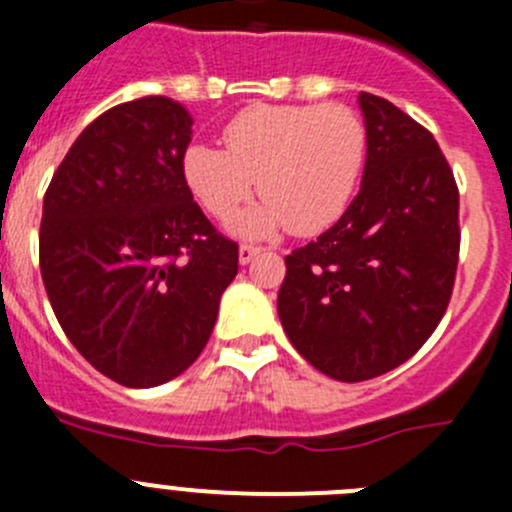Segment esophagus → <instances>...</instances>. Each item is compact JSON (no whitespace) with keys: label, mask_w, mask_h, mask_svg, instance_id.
Returning a JSON list of instances; mask_svg holds the SVG:
<instances>
[{"label":"esophagus","mask_w":512,"mask_h":512,"mask_svg":"<svg viewBox=\"0 0 512 512\" xmlns=\"http://www.w3.org/2000/svg\"><path fill=\"white\" fill-rule=\"evenodd\" d=\"M259 253H261L259 246H248V243H243V246L238 248V261H241V264L246 266V264H251V261L256 259Z\"/></svg>","instance_id":"obj_1"}]
</instances>
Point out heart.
<instances>
[{"mask_svg":"<svg viewBox=\"0 0 512 512\" xmlns=\"http://www.w3.org/2000/svg\"><path fill=\"white\" fill-rule=\"evenodd\" d=\"M226 150L191 143L180 158L188 191L226 218L256 186L259 203L228 228L243 238L281 228L309 236L332 226L352 201L367 158L362 118L344 105H253L223 128Z\"/></svg>","mask_w":512,"mask_h":512,"instance_id":"1","label":"heart"}]
</instances>
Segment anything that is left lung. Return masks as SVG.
Instances as JSON below:
<instances>
[{"mask_svg":"<svg viewBox=\"0 0 512 512\" xmlns=\"http://www.w3.org/2000/svg\"><path fill=\"white\" fill-rule=\"evenodd\" d=\"M362 188L344 216L286 256L279 319L296 352L339 382L399 367L452 296L460 193L430 130L384 97L359 95Z\"/></svg>","mask_w":512,"mask_h":512,"instance_id":"obj_1","label":"left lung"}]
</instances>
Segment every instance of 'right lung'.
I'll return each instance as SVG.
<instances>
[{"instance_id": "add662e5", "label": "right lung", "mask_w": 512, "mask_h": 512, "mask_svg": "<svg viewBox=\"0 0 512 512\" xmlns=\"http://www.w3.org/2000/svg\"><path fill=\"white\" fill-rule=\"evenodd\" d=\"M193 118L150 95L110 107L45 193L40 269L77 352L123 387H158L206 347L238 246L211 226L180 158Z\"/></svg>"}]
</instances>
